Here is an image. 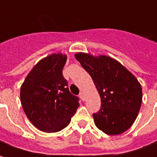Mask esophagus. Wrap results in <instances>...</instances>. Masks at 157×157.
<instances>
[{"label":"esophagus","instance_id":"obj_1","mask_svg":"<svg viewBox=\"0 0 157 157\" xmlns=\"http://www.w3.org/2000/svg\"><path fill=\"white\" fill-rule=\"evenodd\" d=\"M79 96H80V98H81V99H82V101H85V99H86L85 98V94H83V93H81Z\"/></svg>","mask_w":157,"mask_h":157}]
</instances>
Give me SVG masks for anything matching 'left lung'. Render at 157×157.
Instances as JSON below:
<instances>
[{
	"mask_svg": "<svg viewBox=\"0 0 157 157\" xmlns=\"http://www.w3.org/2000/svg\"><path fill=\"white\" fill-rule=\"evenodd\" d=\"M75 57L91 75L100 95L101 108L93 114L96 127L109 135L127 131L142 104L140 82L122 64L108 56L78 52Z\"/></svg>",
	"mask_w": 157,
	"mask_h": 157,
	"instance_id": "1",
	"label": "left lung"
}]
</instances>
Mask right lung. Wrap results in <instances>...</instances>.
<instances>
[{"label":"right lung","instance_id":"add662e5","mask_svg":"<svg viewBox=\"0 0 157 157\" xmlns=\"http://www.w3.org/2000/svg\"><path fill=\"white\" fill-rule=\"evenodd\" d=\"M67 56L55 53L40 60L26 76L20 90L23 109L39 130L55 132L67 127L79 107L71 94L63 70Z\"/></svg>","mask_w":157,"mask_h":157}]
</instances>
